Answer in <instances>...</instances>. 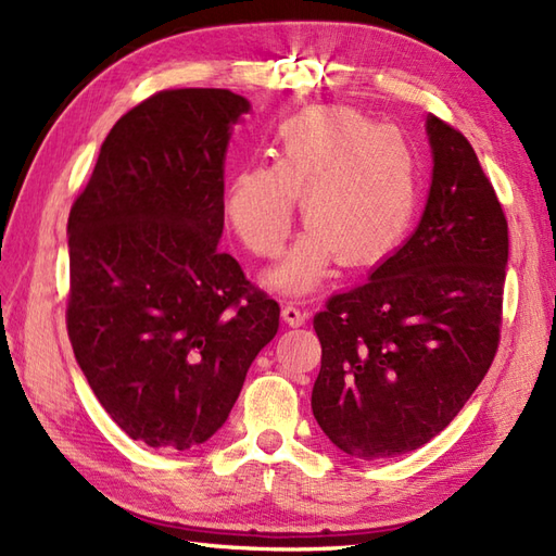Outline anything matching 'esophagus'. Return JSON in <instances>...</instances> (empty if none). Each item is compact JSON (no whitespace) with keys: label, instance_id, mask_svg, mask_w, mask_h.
I'll return each instance as SVG.
<instances>
[{"label":"esophagus","instance_id":"1","mask_svg":"<svg viewBox=\"0 0 556 556\" xmlns=\"http://www.w3.org/2000/svg\"><path fill=\"white\" fill-rule=\"evenodd\" d=\"M281 317H285L287 325L301 327V325H305V317H308V315H305V311H301L296 303L289 301V303L281 305Z\"/></svg>","mask_w":556,"mask_h":556}]
</instances>
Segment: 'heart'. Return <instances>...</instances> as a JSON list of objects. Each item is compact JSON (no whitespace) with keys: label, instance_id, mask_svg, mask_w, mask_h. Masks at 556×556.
<instances>
[{"label":"heart","instance_id":"1","mask_svg":"<svg viewBox=\"0 0 556 556\" xmlns=\"http://www.w3.org/2000/svg\"><path fill=\"white\" fill-rule=\"evenodd\" d=\"M301 198L308 224L269 287L311 291L337 257L346 267L382 260L404 239L418 205L416 157L396 128L351 108H313L281 122L275 162L229 176L224 212L248 251H281Z\"/></svg>","mask_w":556,"mask_h":556}]
</instances>
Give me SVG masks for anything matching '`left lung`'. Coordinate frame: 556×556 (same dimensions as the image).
Masks as SVG:
<instances>
[{
	"label": "left lung",
	"instance_id": "8db88e82",
	"mask_svg": "<svg viewBox=\"0 0 556 556\" xmlns=\"http://www.w3.org/2000/svg\"><path fill=\"white\" fill-rule=\"evenodd\" d=\"M432 184L418 229L313 317L323 365L313 416L363 460L440 434L500 346L509 227L473 146L430 114Z\"/></svg>",
	"mask_w": 556,
	"mask_h": 556
}]
</instances>
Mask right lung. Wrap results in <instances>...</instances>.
I'll use <instances>...</instances> for the list:
<instances>
[{
	"mask_svg": "<svg viewBox=\"0 0 556 556\" xmlns=\"http://www.w3.org/2000/svg\"><path fill=\"white\" fill-rule=\"evenodd\" d=\"M248 110L222 88L155 92L114 124L68 212L71 346L112 420L155 448L207 442L279 329V303L219 251Z\"/></svg>",
	"mask_w": 556,
	"mask_h": 556,
	"instance_id": "obj_1",
	"label": "right lung"
}]
</instances>
